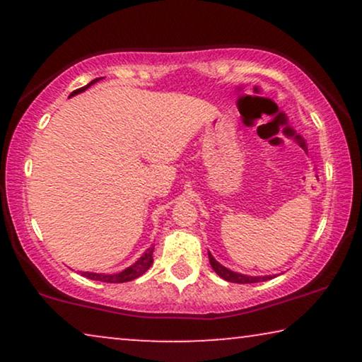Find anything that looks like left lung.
Wrapping results in <instances>:
<instances>
[{"label":"left lung","mask_w":362,"mask_h":362,"mask_svg":"<svg viewBox=\"0 0 362 362\" xmlns=\"http://www.w3.org/2000/svg\"><path fill=\"white\" fill-rule=\"evenodd\" d=\"M209 262H211V267H212V269H214V272L221 276V279H224L227 281H232V284H257V281H267V280L274 279V276H272V275L250 276V275L237 274V272H232L229 269H226L224 265H221L219 262H217L211 254H209Z\"/></svg>","instance_id":"obj_1"}]
</instances>
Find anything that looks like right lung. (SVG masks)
I'll list each match as a JSON object with an SVG mask.
<instances>
[{
    "label": "right lung",
    "instance_id": "add662e5",
    "mask_svg": "<svg viewBox=\"0 0 362 362\" xmlns=\"http://www.w3.org/2000/svg\"><path fill=\"white\" fill-rule=\"evenodd\" d=\"M100 78H102V77L93 78V81H92L90 83H87L86 87L77 88V90H74V92L71 93V97H72V95H77V93H81V92H83V90H86V88L90 87L92 83H95V82L100 81ZM153 250H155V247L151 245L150 249H148V250L145 252V254H143V255L140 257V259H138V260L135 262V264L130 265V267H127L125 270L118 272V274H93V272H82V275L87 276V279H90V280L107 281V284H125V281H132V280L138 279V276H141L148 269H150L151 264H153Z\"/></svg>",
    "mask_w": 362,
    "mask_h": 362
}]
</instances>
